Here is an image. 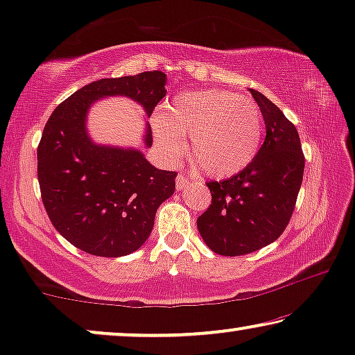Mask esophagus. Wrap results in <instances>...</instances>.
I'll list each match as a JSON object with an SVG mask.
<instances>
[{
    "label": "esophagus",
    "instance_id": "34e87169",
    "mask_svg": "<svg viewBox=\"0 0 355 355\" xmlns=\"http://www.w3.org/2000/svg\"><path fill=\"white\" fill-rule=\"evenodd\" d=\"M189 186V178L186 176V174H178L176 178V187L178 191H181V189H186Z\"/></svg>",
    "mask_w": 355,
    "mask_h": 355
}]
</instances>
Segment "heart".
Returning <instances> with one entry per match:
<instances>
[{"mask_svg":"<svg viewBox=\"0 0 355 355\" xmlns=\"http://www.w3.org/2000/svg\"><path fill=\"white\" fill-rule=\"evenodd\" d=\"M155 139L168 157L184 152L210 178H230L259 153L263 119L254 101L230 90H191L153 118Z\"/></svg>","mask_w":355,"mask_h":355,"instance_id":"b5f03b06","label":"heart"}]
</instances>
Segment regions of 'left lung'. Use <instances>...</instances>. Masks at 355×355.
<instances>
[{
	"label": "left lung",
	"instance_id": "obj_1",
	"mask_svg": "<svg viewBox=\"0 0 355 355\" xmlns=\"http://www.w3.org/2000/svg\"><path fill=\"white\" fill-rule=\"evenodd\" d=\"M266 135L249 166L225 181L207 182L211 205L198 216L205 244L218 255L237 257L271 244L293 216L305 158L295 125L278 106L250 89Z\"/></svg>",
	"mask_w": 355,
	"mask_h": 355
}]
</instances>
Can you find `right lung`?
Masks as SVG:
<instances>
[{
	"mask_svg": "<svg viewBox=\"0 0 355 355\" xmlns=\"http://www.w3.org/2000/svg\"><path fill=\"white\" fill-rule=\"evenodd\" d=\"M164 85L162 71L95 80L56 106L43 129L37 150L43 205L56 231L87 254L124 257L140 249L178 176L155 168L137 148L95 144L87 132L90 106L128 96L150 118ZM144 144H153L148 123Z\"/></svg>",
	"mask_w": 355,
	"mask_h": 355,
	"instance_id": "add662e5",
	"label": "right lung"
}]
</instances>
